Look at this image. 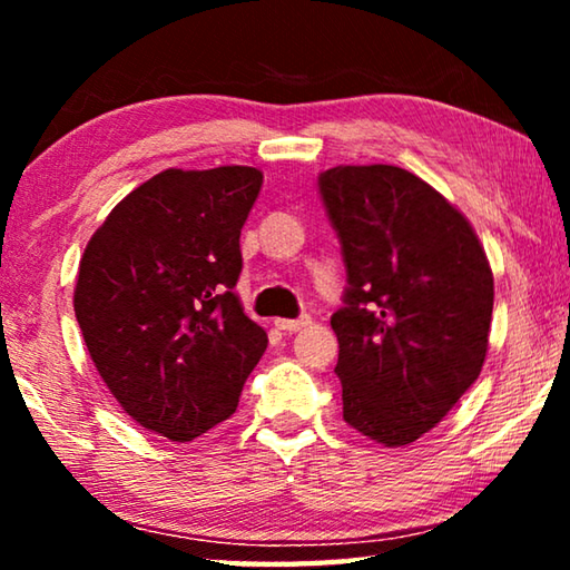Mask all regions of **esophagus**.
Returning a JSON list of instances; mask_svg holds the SVG:
<instances>
[{"label": "esophagus", "mask_w": 570, "mask_h": 570, "mask_svg": "<svg viewBox=\"0 0 570 570\" xmlns=\"http://www.w3.org/2000/svg\"><path fill=\"white\" fill-rule=\"evenodd\" d=\"M308 324H312V320H308V316H298V320H276L278 330L286 332V334H294L298 330H304V326H308Z\"/></svg>", "instance_id": "34e87169"}]
</instances>
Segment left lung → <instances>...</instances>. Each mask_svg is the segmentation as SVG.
<instances>
[{
    "mask_svg": "<svg viewBox=\"0 0 570 570\" xmlns=\"http://www.w3.org/2000/svg\"><path fill=\"white\" fill-rule=\"evenodd\" d=\"M320 193L342 244L344 420L387 448L435 428L478 380L493 272L460 210L397 166H336Z\"/></svg>",
    "mask_w": 570,
    "mask_h": 570,
    "instance_id": "obj_1",
    "label": "left lung"
}]
</instances>
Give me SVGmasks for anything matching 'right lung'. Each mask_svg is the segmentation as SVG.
<instances>
[{
    "instance_id": "add662e5",
    "label": "right lung",
    "mask_w": 570,
    "mask_h": 570,
    "mask_svg": "<svg viewBox=\"0 0 570 570\" xmlns=\"http://www.w3.org/2000/svg\"><path fill=\"white\" fill-rule=\"evenodd\" d=\"M262 170H163L128 193L85 248L75 316L102 382L130 417L173 442L238 407L266 350L244 314L240 228Z\"/></svg>"
}]
</instances>
